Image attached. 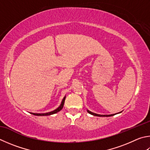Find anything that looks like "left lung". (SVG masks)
<instances>
[{"instance_id": "obj_1", "label": "left lung", "mask_w": 150, "mask_h": 150, "mask_svg": "<svg viewBox=\"0 0 150 150\" xmlns=\"http://www.w3.org/2000/svg\"><path fill=\"white\" fill-rule=\"evenodd\" d=\"M87 111H88V113L91 114V115H94V116H98V117H110V116H113L114 115H115V114H111V115H99V114H96V113H92L91 112V111H90L88 110H87Z\"/></svg>"}]
</instances>
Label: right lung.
Segmentation results:
<instances>
[{
  "label": "right lung",
  "mask_w": 150,
  "mask_h": 150,
  "mask_svg": "<svg viewBox=\"0 0 150 150\" xmlns=\"http://www.w3.org/2000/svg\"><path fill=\"white\" fill-rule=\"evenodd\" d=\"M65 99H66V96H65L63 100H62V102L61 105L59 106V107L56 109V110H54L52 111H50V112H48V113H31V114L34 115H37V116H47V115H52V114L54 113H58V111H60L62 108L64 107V102H65Z\"/></svg>",
  "instance_id": "right-lung-1"
}]
</instances>
